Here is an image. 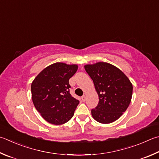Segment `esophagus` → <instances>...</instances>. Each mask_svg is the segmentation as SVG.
Wrapping results in <instances>:
<instances>
[{"label":"esophagus","instance_id":"obj_1","mask_svg":"<svg viewBox=\"0 0 159 159\" xmlns=\"http://www.w3.org/2000/svg\"><path fill=\"white\" fill-rule=\"evenodd\" d=\"M81 99H82L83 102H85V100H86V96H85V95H83V96L81 97Z\"/></svg>","mask_w":159,"mask_h":159}]
</instances>
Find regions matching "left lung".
<instances>
[{
  "label": "left lung",
  "instance_id": "8db88e82",
  "mask_svg": "<svg viewBox=\"0 0 159 159\" xmlns=\"http://www.w3.org/2000/svg\"><path fill=\"white\" fill-rule=\"evenodd\" d=\"M99 95V103L91 112L98 122L109 124L122 116L131 103L133 85L127 76L109 63L85 66Z\"/></svg>",
  "mask_w": 159,
  "mask_h": 159
}]
</instances>
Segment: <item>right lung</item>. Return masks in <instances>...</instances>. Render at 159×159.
Masks as SVG:
<instances>
[{"label": "right lung", "mask_w": 159, "mask_h": 159, "mask_svg": "<svg viewBox=\"0 0 159 159\" xmlns=\"http://www.w3.org/2000/svg\"><path fill=\"white\" fill-rule=\"evenodd\" d=\"M77 70L76 65L54 63L40 72L32 83L34 107L48 122L60 125L73 117L79 101L71 97L69 80Z\"/></svg>", "instance_id": "obj_1"}]
</instances>
